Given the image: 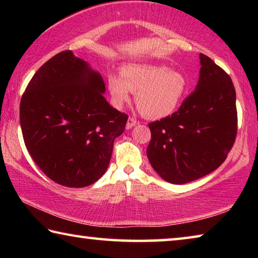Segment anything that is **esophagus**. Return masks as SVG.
Returning <instances> with one entry per match:
<instances>
[{
	"mask_svg": "<svg viewBox=\"0 0 258 258\" xmlns=\"http://www.w3.org/2000/svg\"><path fill=\"white\" fill-rule=\"evenodd\" d=\"M137 124H138L137 119H134V118H128V119H127V123H126V130L132 128L133 126H135Z\"/></svg>",
	"mask_w": 258,
	"mask_h": 258,
	"instance_id": "obj_1",
	"label": "esophagus"
}]
</instances>
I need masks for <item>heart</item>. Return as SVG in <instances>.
<instances>
[{
	"mask_svg": "<svg viewBox=\"0 0 258 258\" xmlns=\"http://www.w3.org/2000/svg\"><path fill=\"white\" fill-rule=\"evenodd\" d=\"M186 78L182 73L169 71L163 64L134 63L121 69V75L108 76L111 104L120 109L137 93L139 110L147 118L159 119L175 110L186 91Z\"/></svg>",
	"mask_w": 258,
	"mask_h": 258,
	"instance_id": "obj_1",
	"label": "heart"
}]
</instances>
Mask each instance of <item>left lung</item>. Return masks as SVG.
<instances>
[{
    "instance_id": "1",
    "label": "left lung",
    "mask_w": 258,
    "mask_h": 258,
    "mask_svg": "<svg viewBox=\"0 0 258 258\" xmlns=\"http://www.w3.org/2000/svg\"><path fill=\"white\" fill-rule=\"evenodd\" d=\"M199 81L178 110L149 124L147 156L157 174L184 184L223 164L237 135L235 90L230 76L199 54Z\"/></svg>"
}]
</instances>
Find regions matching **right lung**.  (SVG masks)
<instances>
[{
    "mask_svg": "<svg viewBox=\"0 0 258 258\" xmlns=\"http://www.w3.org/2000/svg\"><path fill=\"white\" fill-rule=\"evenodd\" d=\"M104 92L101 74L73 51L52 56L26 87L20 101L26 148L61 185L87 186L107 171L128 117L107 102Z\"/></svg>",
    "mask_w": 258,
    "mask_h": 258,
    "instance_id": "right-lung-1",
    "label": "right lung"
}]
</instances>
